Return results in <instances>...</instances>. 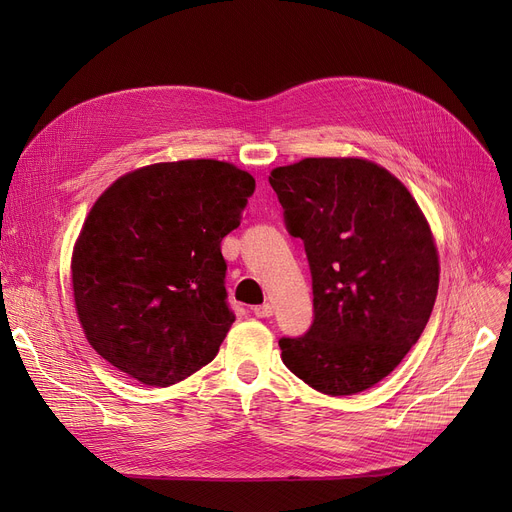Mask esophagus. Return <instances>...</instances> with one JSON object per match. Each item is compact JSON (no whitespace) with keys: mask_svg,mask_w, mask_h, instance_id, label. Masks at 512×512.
I'll return each instance as SVG.
<instances>
[{"mask_svg":"<svg viewBox=\"0 0 512 512\" xmlns=\"http://www.w3.org/2000/svg\"><path fill=\"white\" fill-rule=\"evenodd\" d=\"M253 313H255L257 317H270V315H274V307H272L270 303H263V305L253 307Z\"/></svg>","mask_w":512,"mask_h":512,"instance_id":"esophagus-1","label":"esophagus"}]
</instances>
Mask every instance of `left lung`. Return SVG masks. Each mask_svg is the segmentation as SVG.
<instances>
[{"mask_svg":"<svg viewBox=\"0 0 512 512\" xmlns=\"http://www.w3.org/2000/svg\"><path fill=\"white\" fill-rule=\"evenodd\" d=\"M270 184L313 278V326L280 340L282 361L317 392H363L405 359L432 315V228L409 188L363 157H305L274 168Z\"/></svg>","mask_w":512,"mask_h":512,"instance_id":"8db88e82","label":"left lung"}]
</instances>
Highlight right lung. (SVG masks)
<instances>
[{"label": "right lung", "mask_w": 512, "mask_h": 512, "mask_svg": "<svg viewBox=\"0 0 512 512\" xmlns=\"http://www.w3.org/2000/svg\"><path fill=\"white\" fill-rule=\"evenodd\" d=\"M255 178L228 161H161L120 176L87 213L70 274L89 344L147 386L182 382L218 355L234 313L220 242Z\"/></svg>", "instance_id": "add662e5"}]
</instances>
